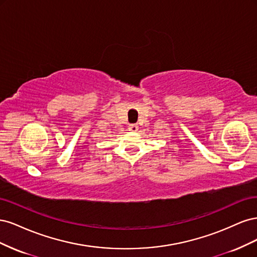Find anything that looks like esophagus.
<instances>
[{"mask_svg":"<svg viewBox=\"0 0 257 257\" xmlns=\"http://www.w3.org/2000/svg\"><path fill=\"white\" fill-rule=\"evenodd\" d=\"M128 131H131V132H137L138 131V125H137V124H130Z\"/></svg>","mask_w":257,"mask_h":257,"instance_id":"esophagus-1","label":"esophagus"}]
</instances>
